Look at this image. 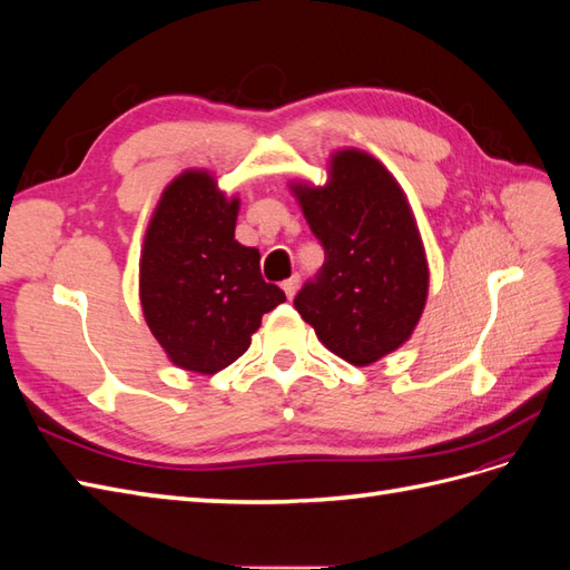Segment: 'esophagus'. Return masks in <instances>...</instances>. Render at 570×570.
Returning <instances> with one entry per match:
<instances>
[{
    "instance_id": "obj_1",
    "label": "esophagus",
    "mask_w": 570,
    "mask_h": 570,
    "mask_svg": "<svg viewBox=\"0 0 570 570\" xmlns=\"http://www.w3.org/2000/svg\"><path fill=\"white\" fill-rule=\"evenodd\" d=\"M283 292L287 295V299H292L297 295V287H299V275H292V278H287V281H283Z\"/></svg>"
}]
</instances>
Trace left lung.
Instances as JSON below:
<instances>
[{
    "mask_svg": "<svg viewBox=\"0 0 570 570\" xmlns=\"http://www.w3.org/2000/svg\"><path fill=\"white\" fill-rule=\"evenodd\" d=\"M325 262L295 297L318 340L354 366H371L411 337L428 299L423 239L390 170L361 149L331 157L327 183H292Z\"/></svg>",
    "mask_w": 570,
    "mask_h": 570,
    "instance_id": "8db88e82",
    "label": "left lung"
}]
</instances>
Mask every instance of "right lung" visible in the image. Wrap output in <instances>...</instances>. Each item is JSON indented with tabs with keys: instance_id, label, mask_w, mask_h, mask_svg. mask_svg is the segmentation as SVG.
<instances>
[{
	"instance_id": "obj_1",
	"label": "right lung",
	"mask_w": 570,
	"mask_h": 570,
	"mask_svg": "<svg viewBox=\"0 0 570 570\" xmlns=\"http://www.w3.org/2000/svg\"><path fill=\"white\" fill-rule=\"evenodd\" d=\"M239 199L206 170H185L151 214L140 302L151 335L178 368L214 375L243 356L285 292L262 278L258 249L235 239Z\"/></svg>"
}]
</instances>
